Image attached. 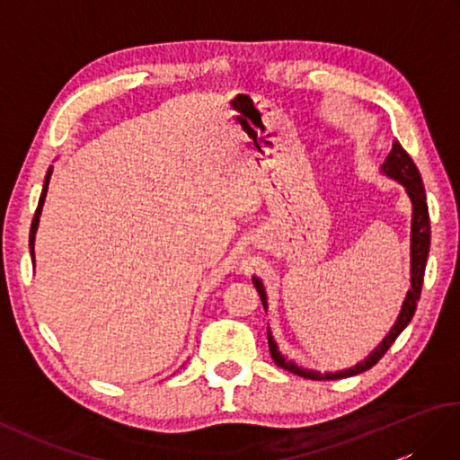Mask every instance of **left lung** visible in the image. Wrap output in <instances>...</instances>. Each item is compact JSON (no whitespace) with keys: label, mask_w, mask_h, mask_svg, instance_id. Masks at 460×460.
<instances>
[{"label":"left lung","mask_w":460,"mask_h":460,"mask_svg":"<svg viewBox=\"0 0 460 460\" xmlns=\"http://www.w3.org/2000/svg\"><path fill=\"white\" fill-rule=\"evenodd\" d=\"M384 172L389 175V178L397 180L399 183L403 185L407 190L409 198H411L413 203V221H411V288H409L402 314H399L395 326L392 328V332L385 336V340L371 351V354L359 361L356 367H349L344 371H336V374H320V371H310V369H302L298 366L292 364V361H287L279 354L275 340L269 336V349H270V358L275 359V364L282 369L290 371V374L306 377V379H316V381H326V379H344V377H351L358 374H364L369 367H374L377 361L385 356V351L392 348L394 341L397 340V336L402 334L405 330V326L411 322L419 296H421V288H423V277H425V265H427V255H429V243H431V223H429V209H427V198H425V188L421 181V173H419L417 165L413 164L411 155H409L403 146L395 142L392 154L387 155V160L384 164ZM255 282V288L261 296L262 306L267 308V295L265 288H262L259 279H252Z\"/></svg>","instance_id":"1"}]
</instances>
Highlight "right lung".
<instances>
[{
    "label": "right lung",
    "mask_w": 460,
    "mask_h": 460,
    "mask_svg": "<svg viewBox=\"0 0 460 460\" xmlns=\"http://www.w3.org/2000/svg\"><path fill=\"white\" fill-rule=\"evenodd\" d=\"M49 175L51 172L47 173L45 178V185H43V191H41V198H39V205H37V211L33 215V223H31V231H29V247H31V255H33V245H35V231H37V225H39V215H41L43 209V203H45V195H47V185H49Z\"/></svg>",
    "instance_id": "1"
}]
</instances>
